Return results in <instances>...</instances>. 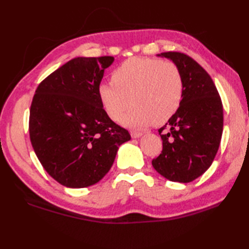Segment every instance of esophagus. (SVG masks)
<instances>
[{
  "label": "esophagus",
  "instance_id": "obj_1",
  "mask_svg": "<svg viewBox=\"0 0 249 249\" xmlns=\"http://www.w3.org/2000/svg\"><path fill=\"white\" fill-rule=\"evenodd\" d=\"M130 136L131 138H139V137L142 136V133H140V131H130Z\"/></svg>",
  "mask_w": 249,
  "mask_h": 249
}]
</instances>
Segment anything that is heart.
I'll return each instance as SVG.
<instances>
[{"instance_id": "b5f03b06", "label": "heart", "mask_w": 249, "mask_h": 249, "mask_svg": "<svg viewBox=\"0 0 249 249\" xmlns=\"http://www.w3.org/2000/svg\"><path fill=\"white\" fill-rule=\"evenodd\" d=\"M112 82L98 87L106 113L122 124L142 128L153 122L160 124L177 112L183 97V78L172 62L150 57H130L112 72Z\"/></svg>"}]
</instances>
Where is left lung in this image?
<instances>
[{"label": "left lung", "instance_id": "1", "mask_svg": "<svg viewBox=\"0 0 249 249\" xmlns=\"http://www.w3.org/2000/svg\"><path fill=\"white\" fill-rule=\"evenodd\" d=\"M182 73L184 89L179 107L161 127L160 155L152 160L169 181L189 183L212 165L220 144L224 110L212 78L192 57L181 52H162Z\"/></svg>", "mask_w": 249, "mask_h": 249}]
</instances>
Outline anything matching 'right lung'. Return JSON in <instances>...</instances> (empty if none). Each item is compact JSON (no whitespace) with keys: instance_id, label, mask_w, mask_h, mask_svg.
Wrapping results in <instances>:
<instances>
[{"instance_id":"1","label":"right lung","mask_w":249,"mask_h":249,"mask_svg":"<svg viewBox=\"0 0 249 249\" xmlns=\"http://www.w3.org/2000/svg\"><path fill=\"white\" fill-rule=\"evenodd\" d=\"M113 56L75 57L44 79L30 109V139L49 176L63 186L83 188L112 167L128 130L106 113L98 96Z\"/></svg>"}]
</instances>
